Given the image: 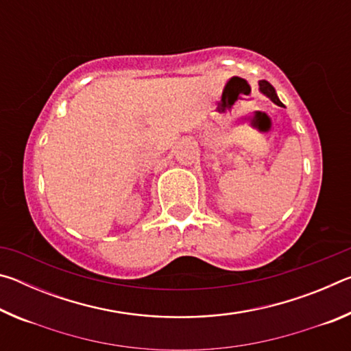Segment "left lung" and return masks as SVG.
Returning <instances> with one entry per match:
<instances>
[{
    "label": "left lung",
    "instance_id": "left-lung-1",
    "mask_svg": "<svg viewBox=\"0 0 351 351\" xmlns=\"http://www.w3.org/2000/svg\"><path fill=\"white\" fill-rule=\"evenodd\" d=\"M258 86H260V93H261V94H265L266 97H269L276 105L283 106V104L280 102V99L277 97V93H276V90H274V86H272L269 82L260 80V82H258Z\"/></svg>",
    "mask_w": 351,
    "mask_h": 351
}]
</instances>
